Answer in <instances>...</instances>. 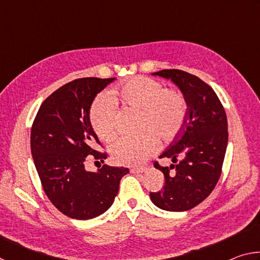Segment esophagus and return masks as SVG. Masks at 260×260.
<instances>
[{
	"label": "esophagus",
	"instance_id": "1",
	"mask_svg": "<svg viewBox=\"0 0 260 260\" xmlns=\"http://www.w3.org/2000/svg\"><path fill=\"white\" fill-rule=\"evenodd\" d=\"M147 171V167H133V169H131V172L134 173V174H138V173H143Z\"/></svg>",
	"mask_w": 260,
	"mask_h": 260
}]
</instances>
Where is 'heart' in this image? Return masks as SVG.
<instances>
[{
	"mask_svg": "<svg viewBox=\"0 0 260 260\" xmlns=\"http://www.w3.org/2000/svg\"><path fill=\"white\" fill-rule=\"evenodd\" d=\"M117 101L141 110L139 129L142 131L134 136H120L110 144L112 159L119 165H142L155 152L157 138L172 141L186 122L187 102L181 91L165 89L155 79L135 77L109 95H100L91 104L90 125L100 139L110 140L114 134Z\"/></svg>",
	"mask_w": 260,
	"mask_h": 260,
	"instance_id": "heart-1",
	"label": "heart"
}]
</instances>
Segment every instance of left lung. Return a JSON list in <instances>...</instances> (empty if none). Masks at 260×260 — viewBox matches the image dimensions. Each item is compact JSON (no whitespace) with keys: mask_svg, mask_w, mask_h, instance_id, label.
I'll list each match as a JSON object with an SVG mask.
<instances>
[{"mask_svg":"<svg viewBox=\"0 0 260 260\" xmlns=\"http://www.w3.org/2000/svg\"><path fill=\"white\" fill-rule=\"evenodd\" d=\"M152 76L170 79L179 87L187 102V118L159 156L174 164L162 167L155 162L165 184L162 190L150 192V199L161 210L182 212L202 203L218 182L228 142L227 117L217 94L199 77L175 69Z\"/></svg>","mask_w":260,"mask_h":260,"instance_id":"left-lung-1","label":"left lung"}]
</instances>
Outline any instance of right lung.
<instances>
[{"mask_svg": "<svg viewBox=\"0 0 260 260\" xmlns=\"http://www.w3.org/2000/svg\"><path fill=\"white\" fill-rule=\"evenodd\" d=\"M116 78H81L61 86L41 104L30 131V151L43 190L56 209L70 218L99 217L112 205L125 167L85 169L87 156L104 161L96 150L98 135L90 125L91 103Z\"/></svg>", "mask_w": 260, "mask_h": 260, "instance_id": "1", "label": "right lung"}]
</instances>
